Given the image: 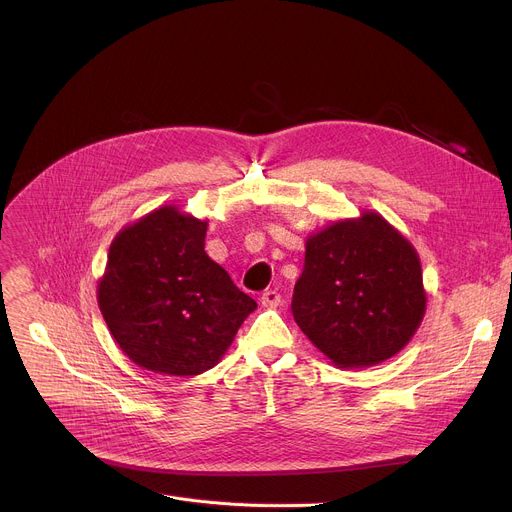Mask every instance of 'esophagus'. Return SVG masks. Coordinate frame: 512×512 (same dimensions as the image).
<instances>
[{
  "label": "esophagus",
  "mask_w": 512,
  "mask_h": 512,
  "mask_svg": "<svg viewBox=\"0 0 512 512\" xmlns=\"http://www.w3.org/2000/svg\"><path fill=\"white\" fill-rule=\"evenodd\" d=\"M279 304H281L279 291H275V289L263 291V296H261V306H263V308H277Z\"/></svg>",
  "instance_id": "esophagus-1"
}]
</instances>
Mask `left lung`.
Wrapping results in <instances>:
<instances>
[{
	"label": "left lung",
	"mask_w": 512,
	"mask_h": 512,
	"mask_svg": "<svg viewBox=\"0 0 512 512\" xmlns=\"http://www.w3.org/2000/svg\"><path fill=\"white\" fill-rule=\"evenodd\" d=\"M425 302L413 245L381 214L362 212L310 235L291 312L338 369H364L411 340Z\"/></svg>",
	"instance_id": "obj_1"
}]
</instances>
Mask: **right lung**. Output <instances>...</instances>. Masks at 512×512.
Segmentation results:
<instances>
[{
  "label": "right lung",
  "instance_id": "obj_1",
  "mask_svg": "<svg viewBox=\"0 0 512 512\" xmlns=\"http://www.w3.org/2000/svg\"><path fill=\"white\" fill-rule=\"evenodd\" d=\"M206 227L162 206L109 247L99 308L119 348L143 369L170 377L212 369L257 308L206 255Z\"/></svg>",
  "mask_w": 512,
  "mask_h": 512
}]
</instances>
